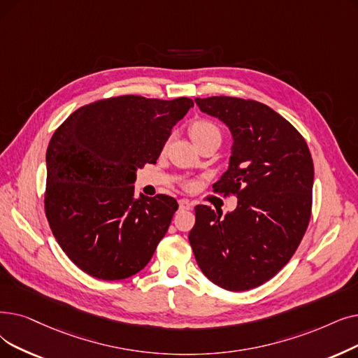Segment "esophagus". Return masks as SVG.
<instances>
[{
    "label": "esophagus",
    "instance_id": "obj_1",
    "mask_svg": "<svg viewBox=\"0 0 358 358\" xmlns=\"http://www.w3.org/2000/svg\"><path fill=\"white\" fill-rule=\"evenodd\" d=\"M178 205H180V209H181V210H189V209L192 208L190 201L185 200V199H181V200L178 201Z\"/></svg>",
    "mask_w": 358,
    "mask_h": 358
}]
</instances>
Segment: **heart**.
<instances>
[{
    "mask_svg": "<svg viewBox=\"0 0 358 358\" xmlns=\"http://www.w3.org/2000/svg\"><path fill=\"white\" fill-rule=\"evenodd\" d=\"M189 133L197 146H200L201 143H205L208 141H212V138H221L220 127H217L213 121L206 118L193 121L189 129Z\"/></svg>",
    "mask_w": 358,
    "mask_h": 358,
    "instance_id": "b5f03b06",
    "label": "heart"
}]
</instances>
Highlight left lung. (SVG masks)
<instances>
[{"label":"left lung","instance_id":"obj_1","mask_svg":"<svg viewBox=\"0 0 358 358\" xmlns=\"http://www.w3.org/2000/svg\"><path fill=\"white\" fill-rule=\"evenodd\" d=\"M194 101L234 137L229 168L212 189L236 196L238 203L225 216L197 205L189 241L215 285L252 289L287 265L306 234L313 201L312 153L300 131L265 103L232 96Z\"/></svg>","mask_w":358,"mask_h":358}]
</instances>
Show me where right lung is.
Here are the masks:
<instances>
[{
    "instance_id": "add662e5",
    "label": "right lung",
    "mask_w": 358,
    "mask_h": 358,
    "mask_svg": "<svg viewBox=\"0 0 358 358\" xmlns=\"http://www.w3.org/2000/svg\"><path fill=\"white\" fill-rule=\"evenodd\" d=\"M193 101L122 95L76 110L46 150L45 215L85 273L118 281L141 272L178 209L174 197L134 199L136 169L157 164Z\"/></svg>"
}]
</instances>
